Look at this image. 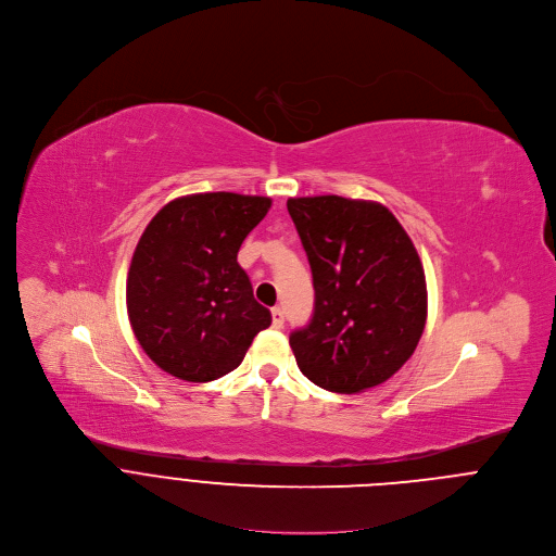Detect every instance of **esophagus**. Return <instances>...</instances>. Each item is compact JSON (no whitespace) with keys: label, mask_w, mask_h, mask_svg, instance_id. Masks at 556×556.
Wrapping results in <instances>:
<instances>
[{"label":"esophagus","mask_w":556,"mask_h":556,"mask_svg":"<svg viewBox=\"0 0 556 556\" xmlns=\"http://www.w3.org/2000/svg\"><path fill=\"white\" fill-rule=\"evenodd\" d=\"M270 314H273V327L281 329L283 327V309L281 307H273Z\"/></svg>","instance_id":"esophagus-1"}]
</instances>
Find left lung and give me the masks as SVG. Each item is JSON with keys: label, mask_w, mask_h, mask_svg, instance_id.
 <instances>
[{"label": "left lung", "mask_w": 556, "mask_h": 556, "mask_svg": "<svg viewBox=\"0 0 556 556\" xmlns=\"http://www.w3.org/2000/svg\"><path fill=\"white\" fill-rule=\"evenodd\" d=\"M314 279V316L290 333L301 372L323 390L357 394L414 355L427 323L418 251L381 203L338 194L288 199Z\"/></svg>", "instance_id": "left-lung-1"}]
</instances>
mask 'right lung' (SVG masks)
I'll return each instance as SVG.
<instances>
[{
  "mask_svg": "<svg viewBox=\"0 0 556 556\" xmlns=\"http://www.w3.org/2000/svg\"><path fill=\"white\" fill-rule=\"evenodd\" d=\"M268 197L199 192L166 203L142 231L127 273V316L149 359L205 383L231 372L270 312L253 299L238 251Z\"/></svg>",
  "mask_w": 556,
  "mask_h": 556,
  "instance_id": "right-lung-1",
  "label": "right lung"
}]
</instances>
